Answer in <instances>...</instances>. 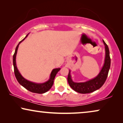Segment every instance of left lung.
I'll return each instance as SVG.
<instances>
[{"label": "left lung", "instance_id": "left-lung-1", "mask_svg": "<svg viewBox=\"0 0 123 123\" xmlns=\"http://www.w3.org/2000/svg\"><path fill=\"white\" fill-rule=\"evenodd\" d=\"M103 41L105 45V63L102 67V69L95 78L85 82H74L71 78L70 71L69 70L68 76V82L70 87L78 93H88L96 91L100 88L105 83L108 75L109 71L110 68L111 59L110 57L109 49L105 42Z\"/></svg>", "mask_w": 123, "mask_h": 123}]
</instances>
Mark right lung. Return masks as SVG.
<instances>
[{
  "instance_id": "right-lung-1",
  "label": "right lung",
  "mask_w": 123,
  "mask_h": 123,
  "mask_svg": "<svg viewBox=\"0 0 123 123\" xmlns=\"http://www.w3.org/2000/svg\"><path fill=\"white\" fill-rule=\"evenodd\" d=\"M28 35L25 37V38L21 41L18 43L17 46L16 48V50H15L14 54L13 56V66H14V74L16 76V78L18 82H19L20 85L22 86L23 87L29 91L30 92H33V93H43L48 91L50 88H51L52 86L53 85L54 83V80L55 76H56V74L60 70V68H56L52 70L51 74H50V77L49 80L48 81L45 82L43 83H34V82H32L31 81L26 80V79L23 78L22 76L21 73H19V70H18L17 67L16 65V55L17 53V50L19 46V43L23 41L27 37Z\"/></svg>"
}]
</instances>
